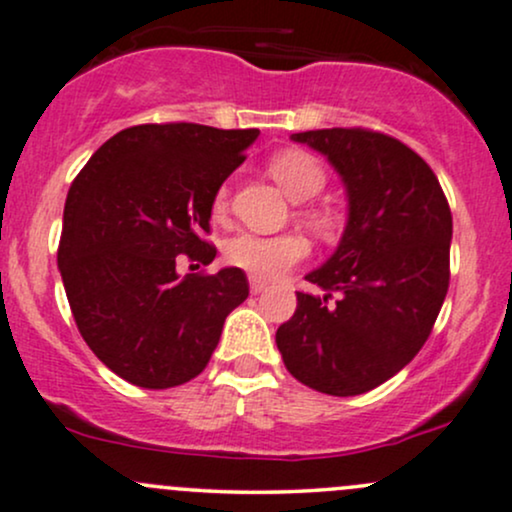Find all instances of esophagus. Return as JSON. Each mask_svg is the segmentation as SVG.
Wrapping results in <instances>:
<instances>
[{"label":"esophagus","instance_id":"esophagus-1","mask_svg":"<svg viewBox=\"0 0 512 512\" xmlns=\"http://www.w3.org/2000/svg\"><path fill=\"white\" fill-rule=\"evenodd\" d=\"M267 289H269V284H267V281H262V279H255V276H252V279H250V291L255 293V296H257V293H264V291H267Z\"/></svg>","mask_w":512,"mask_h":512}]
</instances>
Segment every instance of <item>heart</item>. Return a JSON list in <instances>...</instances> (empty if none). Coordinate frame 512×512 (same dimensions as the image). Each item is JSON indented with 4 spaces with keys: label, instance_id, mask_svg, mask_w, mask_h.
<instances>
[{
    "label": "heart",
    "instance_id": "heart-1",
    "mask_svg": "<svg viewBox=\"0 0 512 512\" xmlns=\"http://www.w3.org/2000/svg\"><path fill=\"white\" fill-rule=\"evenodd\" d=\"M269 173L279 182L281 190L296 202L310 199L325 185V168L313 154L301 149L279 151L269 161ZM214 216L226 211V190L216 192L211 204ZM308 255V243L296 233H281V236H260V233H238L228 238L223 245V257L231 267L243 269L255 279H279L296 262Z\"/></svg>",
    "mask_w": 512,
    "mask_h": 512
}]
</instances>
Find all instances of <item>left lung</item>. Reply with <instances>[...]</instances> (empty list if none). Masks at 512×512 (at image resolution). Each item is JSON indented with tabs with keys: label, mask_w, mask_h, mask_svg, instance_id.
<instances>
[{
	"label": "left lung",
	"mask_w": 512,
	"mask_h": 512,
	"mask_svg": "<svg viewBox=\"0 0 512 512\" xmlns=\"http://www.w3.org/2000/svg\"><path fill=\"white\" fill-rule=\"evenodd\" d=\"M337 170L346 226L337 250L305 274L322 293H296L276 330L296 380L334 397L383 385L419 354L450 284L452 216L419 154L370 129L291 134Z\"/></svg>",
	"instance_id": "1"
}]
</instances>
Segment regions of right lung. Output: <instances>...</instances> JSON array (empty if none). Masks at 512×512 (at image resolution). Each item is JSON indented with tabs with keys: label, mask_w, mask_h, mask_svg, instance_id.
<instances>
[{
	"label": "right lung",
	"mask_w": 512,
	"mask_h": 512,
	"mask_svg": "<svg viewBox=\"0 0 512 512\" xmlns=\"http://www.w3.org/2000/svg\"><path fill=\"white\" fill-rule=\"evenodd\" d=\"M260 129L192 122L117 132L76 175L57 264L84 342L127 383L166 390L197 378L228 313L248 298L238 267L178 274L182 255L209 264L211 204Z\"/></svg>",
	"instance_id": "obj_1"
}]
</instances>
